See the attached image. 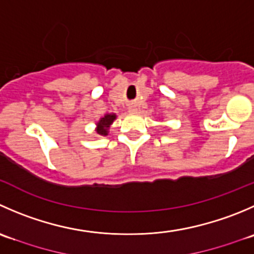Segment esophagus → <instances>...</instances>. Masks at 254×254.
Masks as SVG:
<instances>
[{
	"mask_svg": "<svg viewBox=\"0 0 254 254\" xmlns=\"http://www.w3.org/2000/svg\"><path fill=\"white\" fill-rule=\"evenodd\" d=\"M129 113H131V114H135V113H137V105L136 104H130L129 105Z\"/></svg>",
	"mask_w": 254,
	"mask_h": 254,
	"instance_id": "obj_1",
	"label": "esophagus"
}]
</instances>
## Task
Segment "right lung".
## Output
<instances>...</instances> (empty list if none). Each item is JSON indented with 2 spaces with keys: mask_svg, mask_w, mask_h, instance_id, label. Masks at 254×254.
Masks as SVG:
<instances>
[{
  "mask_svg": "<svg viewBox=\"0 0 254 254\" xmlns=\"http://www.w3.org/2000/svg\"><path fill=\"white\" fill-rule=\"evenodd\" d=\"M117 119V115L115 114H105L104 117L100 118L99 122L97 123V132L99 135H103V136H105V135H108V130H109L110 125L113 124V122Z\"/></svg>",
  "mask_w": 254,
  "mask_h": 254,
  "instance_id": "obj_1",
  "label": "right lung"
}]
</instances>
